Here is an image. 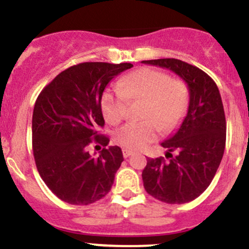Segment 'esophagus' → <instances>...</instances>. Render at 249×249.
I'll use <instances>...</instances> for the list:
<instances>
[{"label": "esophagus", "mask_w": 249, "mask_h": 249, "mask_svg": "<svg viewBox=\"0 0 249 249\" xmlns=\"http://www.w3.org/2000/svg\"><path fill=\"white\" fill-rule=\"evenodd\" d=\"M132 154V152L130 151V149H123V156H124V158H127V157H130Z\"/></svg>", "instance_id": "34e87169"}]
</instances>
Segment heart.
Wrapping results in <instances>:
<instances>
[{"mask_svg": "<svg viewBox=\"0 0 249 249\" xmlns=\"http://www.w3.org/2000/svg\"><path fill=\"white\" fill-rule=\"evenodd\" d=\"M129 102L143 101L142 118L120 127L115 140L127 149H142L158 137L160 129L171 131L182 120L189 106V90L183 81L170 80L168 74L151 68L132 71L118 83L117 90H107L101 98L105 119L118 124L127 114Z\"/></svg>", "mask_w": 249, "mask_h": 249, "instance_id": "obj_1", "label": "heart"}]
</instances>
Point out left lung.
Returning a JSON list of instances; mask_svg holds the SVG:
<instances>
[{"instance_id":"left-lung-1","label":"left lung","mask_w":249,"mask_h":249,"mask_svg":"<svg viewBox=\"0 0 249 249\" xmlns=\"http://www.w3.org/2000/svg\"><path fill=\"white\" fill-rule=\"evenodd\" d=\"M142 63L169 69L189 88L187 114L178 131L161 142L170 160L148 158L142 171L147 194L169 204L187 203L206 191L223 159L226 120L220 92L208 74L180 59L163 58ZM174 150L175 156L170 153Z\"/></svg>"}]
</instances>
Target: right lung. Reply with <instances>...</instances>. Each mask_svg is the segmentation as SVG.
I'll list each match as a JSON object with an SVG mask.
<instances>
[{"instance_id": "add662e5", "label": "right lung", "mask_w": 249, "mask_h": 249, "mask_svg": "<svg viewBox=\"0 0 249 249\" xmlns=\"http://www.w3.org/2000/svg\"><path fill=\"white\" fill-rule=\"evenodd\" d=\"M131 63L86 62L58 74L38 95L33 113V151L36 168L48 189L69 204L88 206L112 189L122 165L120 147L103 148L100 156L89 144L103 146L98 134L105 119L101 98L109 81Z\"/></svg>"}]
</instances>
